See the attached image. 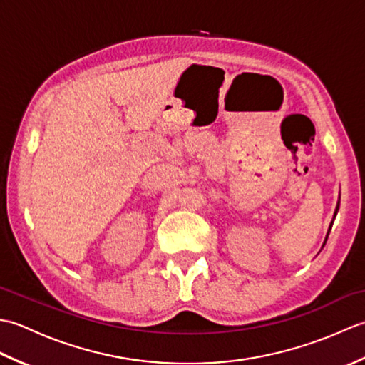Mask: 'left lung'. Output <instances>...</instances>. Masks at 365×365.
Returning a JSON list of instances; mask_svg holds the SVG:
<instances>
[{"label":"left lung","instance_id":"obj_1","mask_svg":"<svg viewBox=\"0 0 365 365\" xmlns=\"http://www.w3.org/2000/svg\"><path fill=\"white\" fill-rule=\"evenodd\" d=\"M339 205H340V202H337V207H336V212H334V218H336V215H337V212H339ZM334 221V220H332ZM331 227H332V222H331V226H329V229H328V234H327V238H324V243H323V246L327 245V240H328V235H329V230H331ZM322 246V247H323Z\"/></svg>","mask_w":365,"mask_h":365}]
</instances>
